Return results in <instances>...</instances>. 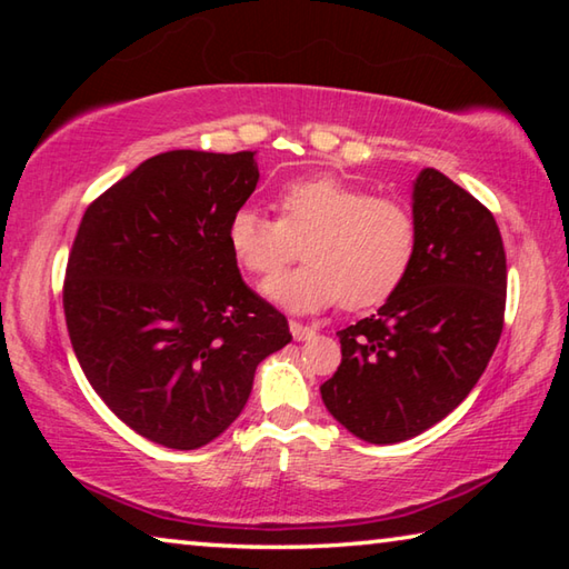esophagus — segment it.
I'll list each match as a JSON object with an SVG mask.
<instances>
[{"label": "esophagus", "instance_id": "34e87169", "mask_svg": "<svg viewBox=\"0 0 569 569\" xmlns=\"http://www.w3.org/2000/svg\"><path fill=\"white\" fill-rule=\"evenodd\" d=\"M288 326H291V333H293L296 341H308L316 333V329H311V326H306L301 321H291Z\"/></svg>", "mask_w": 569, "mask_h": 569}]
</instances>
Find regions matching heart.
Segmentation results:
<instances>
[{
    "instance_id": "heart-1",
    "label": "heart",
    "mask_w": 569,
    "mask_h": 569,
    "mask_svg": "<svg viewBox=\"0 0 569 569\" xmlns=\"http://www.w3.org/2000/svg\"><path fill=\"white\" fill-rule=\"evenodd\" d=\"M278 213L238 208L228 220V246L248 273L268 278L303 243V266L263 286L271 301L298 313L339 303L349 311L379 306L409 276L419 228L399 198L331 172L291 180L278 192Z\"/></svg>"
}]
</instances>
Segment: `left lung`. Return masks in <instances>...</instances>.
<instances>
[{
  "mask_svg": "<svg viewBox=\"0 0 569 569\" xmlns=\"http://www.w3.org/2000/svg\"><path fill=\"white\" fill-rule=\"evenodd\" d=\"M411 198V271L377 313L336 333L341 366L321 387L331 417L369 445L407 441L455 411L505 326L507 258L495 216L435 168L419 172Z\"/></svg>",
  "mask_w": 569,
  "mask_h": 569,
  "instance_id": "8db88e82",
  "label": "left lung"
}]
</instances>
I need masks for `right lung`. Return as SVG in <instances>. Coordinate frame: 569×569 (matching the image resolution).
<instances>
[{
  "label": "right lung",
  "mask_w": 569,
  "mask_h": 569,
  "mask_svg": "<svg viewBox=\"0 0 569 569\" xmlns=\"http://www.w3.org/2000/svg\"><path fill=\"white\" fill-rule=\"evenodd\" d=\"M256 152L170 150L84 210L64 273V319L84 377L130 429L198 449L238 419L256 366L291 341L228 246L258 186Z\"/></svg>",
  "instance_id": "right-lung-1"
}]
</instances>
